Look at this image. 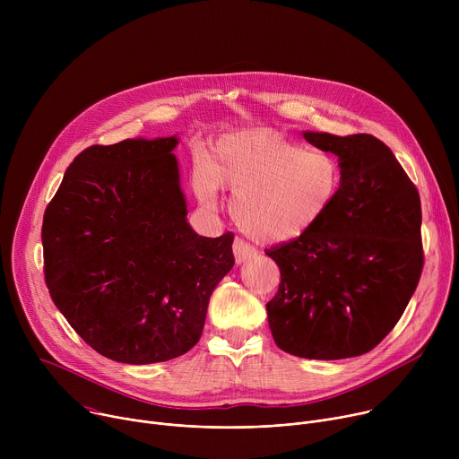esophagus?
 Listing matches in <instances>:
<instances>
[{
  "label": "esophagus",
  "mask_w": 459,
  "mask_h": 459,
  "mask_svg": "<svg viewBox=\"0 0 459 459\" xmlns=\"http://www.w3.org/2000/svg\"><path fill=\"white\" fill-rule=\"evenodd\" d=\"M232 250H234L236 264H243V261H247V259H250V257H254V255L257 254V250H255L250 243H247L245 239H241V238H236V239H234Z\"/></svg>",
  "instance_id": "esophagus-1"
}]
</instances>
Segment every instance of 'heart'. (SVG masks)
Wrapping results in <instances>:
<instances>
[{"label": "heart", "instance_id": "b5f03b06", "mask_svg": "<svg viewBox=\"0 0 459 459\" xmlns=\"http://www.w3.org/2000/svg\"><path fill=\"white\" fill-rule=\"evenodd\" d=\"M338 158L308 149L278 130L250 128L221 136L207 165L194 170V192L214 209L221 186L234 190L230 212L259 243H287L312 230L333 207L342 186Z\"/></svg>", "mask_w": 459, "mask_h": 459}]
</instances>
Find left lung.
Here are the masks:
<instances>
[{"mask_svg":"<svg viewBox=\"0 0 459 459\" xmlns=\"http://www.w3.org/2000/svg\"><path fill=\"white\" fill-rule=\"evenodd\" d=\"M303 136L340 158L343 178L312 230L265 250L281 273L267 303L269 325L276 345L292 356L354 358L394 329L421 278L420 194L370 134Z\"/></svg>","mask_w":459,"mask_h":459,"instance_id":"1","label":"left lung"}]
</instances>
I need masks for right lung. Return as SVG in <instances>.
I'll return each mask as SVG.
<instances>
[{
    "instance_id": "obj_1",
    "label": "right lung",
    "mask_w": 459,
    "mask_h": 459,
    "mask_svg": "<svg viewBox=\"0 0 459 459\" xmlns=\"http://www.w3.org/2000/svg\"><path fill=\"white\" fill-rule=\"evenodd\" d=\"M178 140L92 145L65 170L43 214L54 305L101 356L158 363L200 342L212 290L234 267V234L186 223Z\"/></svg>"
}]
</instances>
